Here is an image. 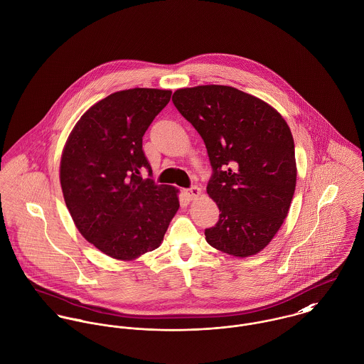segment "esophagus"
<instances>
[{"instance_id":"obj_1","label":"esophagus","mask_w":364,"mask_h":364,"mask_svg":"<svg viewBox=\"0 0 364 364\" xmlns=\"http://www.w3.org/2000/svg\"><path fill=\"white\" fill-rule=\"evenodd\" d=\"M185 196L189 199V200H193V199H196L198 196H200V193H202V191H200V188H198V186H191L189 189H185Z\"/></svg>"}]
</instances>
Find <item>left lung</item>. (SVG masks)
Returning <instances> with one entry per match:
<instances>
[{
    "mask_svg": "<svg viewBox=\"0 0 364 364\" xmlns=\"http://www.w3.org/2000/svg\"><path fill=\"white\" fill-rule=\"evenodd\" d=\"M172 102L198 130L213 175L208 196L220 208L208 244L232 257L258 254L287 217L296 189L294 140L270 105L225 85L173 92Z\"/></svg>",
    "mask_w": 364,
    "mask_h": 364,
    "instance_id": "obj_1",
    "label": "left lung"
}]
</instances>
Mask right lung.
<instances>
[{"label": "right lung", "mask_w": 364, "mask_h": 364, "mask_svg": "<svg viewBox=\"0 0 364 364\" xmlns=\"http://www.w3.org/2000/svg\"><path fill=\"white\" fill-rule=\"evenodd\" d=\"M171 91L133 88L91 106L74 126L60 162L65 206L78 231L114 259L159 247L179 208L178 189L156 185L143 136ZM147 170L150 178H143Z\"/></svg>", "instance_id": "1"}]
</instances>
